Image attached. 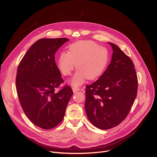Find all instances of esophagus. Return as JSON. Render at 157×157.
Masks as SVG:
<instances>
[{"label":"esophagus","instance_id":"34e87169","mask_svg":"<svg viewBox=\"0 0 157 157\" xmlns=\"http://www.w3.org/2000/svg\"><path fill=\"white\" fill-rule=\"evenodd\" d=\"M72 89H73V91L74 93L77 92V91H79V90H80V89L78 88H77V87H73Z\"/></svg>","mask_w":157,"mask_h":157}]
</instances>
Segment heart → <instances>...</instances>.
<instances>
[{"label":"heart","mask_w":157,"mask_h":157,"mask_svg":"<svg viewBox=\"0 0 157 157\" xmlns=\"http://www.w3.org/2000/svg\"><path fill=\"white\" fill-rule=\"evenodd\" d=\"M109 60V51L105 47L92 40H78L69 46L68 52H60L57 66L61 74L68 76L76 65L77 70L71 84L78 86L86 78L94 80L100 77L105 70Z\"/></svg>","instance_id":"b5f03b06"}]
</instances>
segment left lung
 I'll use <instances>...</instances> for the list:
<instances>
[{"label":"left lung","instance_id":"8db88e82","mask_svg":"<svg viewBox=\"0 0 157 157\" xmlns=\"http://www.w3.org/2000/svg\"><path fill=\"white\" fill-rule=\"evenodd\" d=\"M113 50L111 63L98 80L86 86L85 111L93 125L110 129L124 121L137 96L138 81L132 60L119 47Z\"/></svg>","mask_w":157,"mask_h":157}]
</instances>
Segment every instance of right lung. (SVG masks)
Returning <instances> with one entry per match:
<instances>
[{"label":"right lung","instance_id":"right-lung-1","mask_svg":"<svg viewBox=\"0 0 157 157\" xmlns=\"http://www.w3.org/2000/svg\"><path fill=\"white\" fill-rule=\"evenodd\" d=\"M68 40L66 38L38 40L17 67L16 84L20 105L30 121L45 130L53 128L62 121L73 94L68 85L56 92L63 79L54 56Z\"/></svg>","mask_w":157,"mask_h":157}]
</instances>
